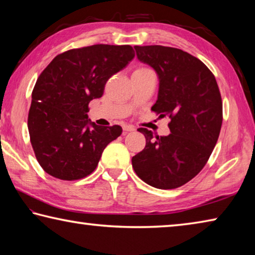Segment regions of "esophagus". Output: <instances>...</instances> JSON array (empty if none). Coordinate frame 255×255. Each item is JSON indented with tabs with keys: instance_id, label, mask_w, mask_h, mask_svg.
<instances>
[{
	"instance_id": "34e87169",
	"label": "esophagus",
	"mask_w": 255,
	"mask_h": 255,
	"mask_svg": "<svg viewBox=\"0 0 255 255\" xmlns=\"http://www.w3.org/2000/svg\"><path fill=\"white\" fill-rule=\"evenodd\" d=\"M123 129H124V131H133L135 130V127H133L132 125H124Z\"/></svg>"
}]
</instances>
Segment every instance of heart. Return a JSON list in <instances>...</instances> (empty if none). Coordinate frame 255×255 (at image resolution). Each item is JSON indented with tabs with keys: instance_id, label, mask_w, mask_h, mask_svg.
Returning a JSON list of instances; mask_svg holds the SVG:
<instances>
[{
	"instance_id": "heart-1",
	"label": "heart",
	"mask_w": 255,
	"mask_h": 255,
	"mask_svg": "<svg viewBox=\"0 0 255 255\" xmlns=\"http://www.w3.org/2000/svg\"><path fill=\"white\" fill-rule=\"evenodd\" d=\"M146 72H152V71L148 70V68H146V67H139V68H137V70L133 73H146Z\"/></svg>"
}]
</instances>
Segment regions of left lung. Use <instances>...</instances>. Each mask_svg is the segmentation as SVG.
Returning <instances> with one entry per match:
<instances>
[{"label":"left lung","mask_w":255,"mask_h":255,"mask_svg":"<svg viewBox=\"0 0 255 255\" xmlns=\"http://www.w3.org/2000/svg\"><path fill=\"white\" fill-rule=\"evenodd\" d=\"M138 60L158 76L152 110L171 119L167 136L154 137L146 128L145 148L132 156L136 174L157 189H175L195 178L217 143L223 102L213 73L200 59L178 48L135 46Z\"/></svg>","instance_id":"left-lung-1"}]
</instances>
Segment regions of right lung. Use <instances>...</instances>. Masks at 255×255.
<instances>
[{
	"label": "right lung",
	"mask_w": 255,
	"mask_h": 255,
	"mask_svg": "<svg viewBox=\"0 0 255 255\" xmlns=\"http://www.w3.org/2000/svg\"><path fill=\"white\" fill-rule=\"evenodd\" d=\"M135 57L131 46L93 45L51 60L32 91L28 129L37 161L60 180H79L96 170L103 149L123 128L89 119V103L101 98L110 77Z\"/></svg>",
	"instance_id": "1"
}]
</instances>
